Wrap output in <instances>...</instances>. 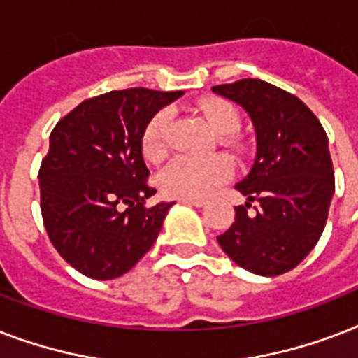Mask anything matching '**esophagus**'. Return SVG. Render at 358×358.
Masks as SVG:
<instances>
[{
	"mask_svg": "<svg viewBox=\"0 0 358 358\" xmlns=\"http://www.w3.org/2000/svg\"><path fill=\"white\" fill-rule=\"evenodd\" d=\"M180 202H182V204H189V206H204V204H206V202L202 201V199H178Z\"/></svg>",
	"mask_w": 358,
	"mask_h": 358,
	"instance_id": "esophagus-1",
	"label": "esophagus"
}]
</instances>
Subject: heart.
<instances>
[{
  "instance_id": "1",
  "label": "heart",
  "mask_w": 358,
  "mask_h": 358,
  "mask_svg": "<svg viewBox=\"0 0 358 358\" xmlns=\"http://www.w3.org/2000/svg\"><path fill=\"white\" fill-rule=\"evenodd\" d=\"M202 113L227 145H234L236 129L239 128V115L227 100H208L202 103ZM171 113L167 109L157 111L145 126L141 146L148 162L159 163L167 156V128ZM232 173V165L221 154L212 156H180L169 163L159 174V189L169 196L180 199H202L210 195Z\"/></svg>"
}]
</instances>
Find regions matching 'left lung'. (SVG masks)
Returning a JSON list of instances; mask_svg holds the SVG:
<instances>
[{
    "mask_svg": "<svg viewBox=\"0 0 358 358\" xmlns=\"http://www.w3.org/2000/svg\"><path fill=\"white\" fill-rule=\"evenodd\" d=\"M241 106L256 131V157L236 189L247 196L234 223L217 236L239 267L262 277L294 269L316 247L334 193L329 139L299 98L262 80L212 87ZM256 201L255 214H247Z\"/></svg>",
    "mask_w": 358,
    "mask_h": 358,
    "instance_id": "1",
    "label": "left lung"
}]
</instances>
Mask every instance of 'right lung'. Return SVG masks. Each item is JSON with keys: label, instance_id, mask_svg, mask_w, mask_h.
<instances>
[{"label": "right lung", "instance_id": "right-lung-1", "mask_svg": "<svg viewBox=\"0 0 358 358\" xmlns=\"http://www.w3.org/2000/svg\"><path fill=\"white\" fill-rule=\"evenodd\" d=\"M184 94L135 87L89 98L59 120L38 171L50 241L81 275L111 280L150 250L174 202L146 206L141 137L148 120Z\"/></svg>", "mask_w": 358, "mask_h": 358}]
</instances>
